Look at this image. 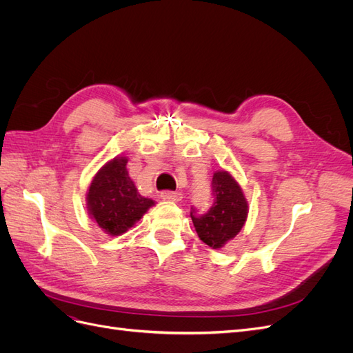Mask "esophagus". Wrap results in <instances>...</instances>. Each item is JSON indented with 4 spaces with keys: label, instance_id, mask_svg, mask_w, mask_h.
<instances>
[{
    "label": "esophagus",
    "instance_id": "1",
    "mask_svg": "<svg viewBox=\"0 0 353 353\" xmlns=\"http://www.w3.org/2000/svg\"><path fill=\"white\" fill-rule=\"evenodd\" d=\"M160 197L166 201H181L183 200V194L179 191H162L160 193Z\"/></svg>",
    "mask_w": 353,
    "mask_h": 353
}]
</instances>
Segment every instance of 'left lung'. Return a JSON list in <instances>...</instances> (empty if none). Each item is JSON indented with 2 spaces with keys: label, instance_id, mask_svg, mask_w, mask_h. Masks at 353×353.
<instances>
[{
  "label": "left lung",
  "instance_id": "left-lung-1",
  "mask_svg": "<svg viewBox=\"0 0 353 353\" xmlns=\"http://www.w3.org/2000/svg\"><path fill=\"white\" fill-rule=\"evenodd\" d=\"M213 205L199 215L191 208V219L203 243L212 249H221L223 244L237 236L248 219V200L243 190L227 170H216L212 178Z\"/></svg>",
  "mask_w": 353,
  "mask_h": 353
}]
</instances>
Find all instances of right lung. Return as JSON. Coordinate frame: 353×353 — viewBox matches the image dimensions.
Here are the masks:
<instances>
[{"mask_svg": "<svg viewBox=\"0 0 353 353\" xmlns=\"http://www.w3.org/2000/svg\"><path fill=\"white\" fill-rule=\"evenodd\" d=\"M126 157H114L92 178L87 193L90 216L109 236H121L154 206L138 193L126 169Z\"/></svg>", "mask_w": 353, "mask_h": 353, "instance_id": "obj_1", "label": "right lung"}]
</instances>
